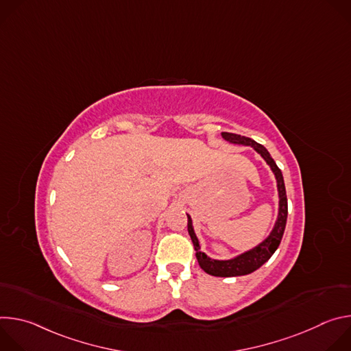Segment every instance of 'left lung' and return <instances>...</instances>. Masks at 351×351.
<instances>
[{
    "mask_svg": "<svg viewBox=\"0 0 351 351\" xmlns=\"http://www.w3.org/2000/svg\"><path fill=\"white\" fill-rule=\"evenodd\" d=\"M222 137L232 143V144H239V145H250L253 147L256 152L265 160V162L269 165L272 169L275 179H276V186H278V194H279V211H278V218L274 225V229L268 234L265 240H263L258 245L254 248L248 250V252H244L230 260H214L210 258L206 253L202 252V245H199V241L194 233L193 228V221L190 215L187 214V230L191 237V241L194 244L195 250V257L198 261V265L202 267L204 272L213 276H221V278H230V276H241V275H248L254 271H257L261 265H264L272 254L276 252V248L280 244L285 228H286V219H287V197H286V189H285V182H283V175L280 169L278 168L276 162L268 153V149L254 141L253 138L234 134V133H228L222 132Z\"/></svg>",
    "mask_w": 351,
    "mask_h": 351,
    "instance_id": "1",
    "label": "left lung"
}]
</instances>
